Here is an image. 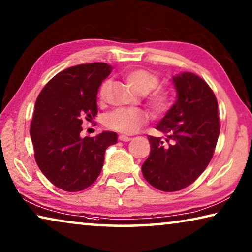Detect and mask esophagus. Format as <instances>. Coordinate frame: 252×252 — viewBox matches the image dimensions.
I'll use <instances>...</instances> for the list:
<instances>
[{
	"label": "esophagus",
	"mask_w": 252,
	"mask_h": 252,
	"mask_svg": "<svg viewBox=\"0 0 252 252\" xmlns=\"http://www.w3.org/2000/svg\"><path fill=\"white\" fill-rule=\"evenodd\" d=\"M119 139L121 141H130L131 138L127 137V136H125V134H121V136H119Z\"/></svg>",
	"instance_id": "1"
}]
</instances>
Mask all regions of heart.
<instances>
[{"label": "heart", "mask_w": 252, "mask_h": 252, "mask_svg": "<svg viewBox=\"0 0 252 252\" xmlns=\"http://www.w3.org/2000/svg\"><path fill=\"white\" fill-rule=\"evenodd\" d=\"M126 80L134 92L139 94H147L149 106L157 113L162 114L170 110L173 95L171 90L166 87H157L159 84V78L155 73L146 69H133L126 73ZM108 81L105 80L100 85L98 90V98L105 99ZM149 113L142 108H118L105 118V126L108 129L116 132L132 134L140 129L141 126L147 123Z\"/></svg>", "instance_id": "b5f03b06"}]
</instances>
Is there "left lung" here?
Segmentation results:
<instances>
[{
	"instance_id": "8db88e82",
	"label": "left lung",
	"mask_w": 252,
	"mask_h": 252,
	"mask_svg": "<svg viewBox=\"0 0 252 252\" xmlns=\"http://www.w3.org/2000/svg\"><path fill=\"white\" fill-rule=\"evenodd\" d=\"M178 100L149 136L150 154L141 171L149 185L173 192L190 186L206 170L220 136L219 104L204 79L191 72L173 77Z\"/></svg>"
}]
</instances>
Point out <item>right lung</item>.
Listing matches in <instances>:
<instances>
[{"instance_id":"1","label":"right lung","mask_w":252,"mask_h":252,"mask_svg":"<svg viewBox=\"0 0 252 252\" xmlns=\"http://www.w3.org/2000/svg\"><path fill=\"white\" fill-rule=\"evenodd\" d=\"M111 70L103 62L67 67L37 97L30 125L35 159L59 189L77 192L92 186L102 171L105 150L118 141V134L111 131L80 137L82 121L98 113L97 93Z\"/></svg>"}]
</instances>
